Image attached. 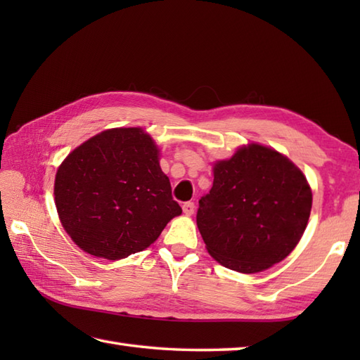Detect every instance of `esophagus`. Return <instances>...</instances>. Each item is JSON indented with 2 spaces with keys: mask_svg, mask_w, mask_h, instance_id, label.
I'll return each instance as SVG.
<instances>
[{
  "mask_svg": "<svg viewBox=\"0 0 360 360\" xmlns=\"http://www.w3.org/2000/svg\"><path fill=\"white\" fill-rule=\"evenodd\" d=\"M182 210H184V213L187 217H190V215H193V212H195V204L192 202V201H188V202H184V205H182Z\"/></svg>",
  "mask_w": 360,
  "mask_h": 360,
  "instance_id": "1",
  "label": "esophagus"
}]
</instances>
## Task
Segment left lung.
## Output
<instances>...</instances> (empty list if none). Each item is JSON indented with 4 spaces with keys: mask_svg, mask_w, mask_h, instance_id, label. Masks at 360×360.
<instances>
[{
    "mask_svg": "<svg viewBox=\"0 0 360 360\" xmlns=\"http://www.w3.org/2000/svg\"><path fill=\"white\" fill-rule=\"evenodd\" d=\"M311 187L300 168L258 143L213 167L196 224L209 254L229 269L255 274L280 263L307 229Z\"/></svg>",
    "mask_w": 360,
    "mask_h": 360,
    "instance_id": "8db88e82",
    "label": "left lung"
}]
</instances>
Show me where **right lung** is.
I'll return each instance as SVG.
<instances>
[{"mask_svg": "<svg viewBox=\"0 0 360 360\" xmlns=\"http://www.w3.org/2000/svg\"><path fill=\"white\" fill-rule=\"evenodd\" d=\"M53 195L72 241L106 259L147 249L182 213L142 128L106 129L83 142L58 167Z\"/></svg>", "mask_w": 360, "mask_h": 360, "instance_id": "add662e5", "label": "right lung"}]
</instances>
